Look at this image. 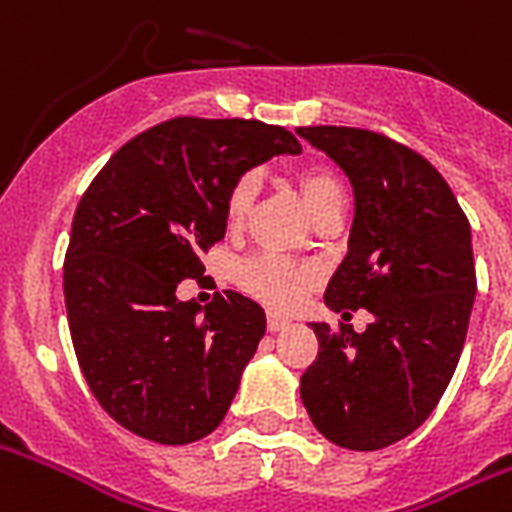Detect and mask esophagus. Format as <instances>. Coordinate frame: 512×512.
Returning <instances> with one entry per match:
<instances>
[{"instance_id": "1", "label": "esophagus", "mask_w": 512, "mask_h": 512, "mask_svg": "<svg viewBox=\"0 0 512 512\" xmlns=\"http://www.w3.org/2000/svg\"><path fill=\"white\" fill-rule=\"evenodd\" d=\"M292 322L287 317H282V314H276V311H271V314H268V330H271V333H279V330H287V327H290Z\"/></svg>"}]
</instances>
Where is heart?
Listing matches in <instances>:
<instances>
[{"label": "heart", "instance_id": "1", "mask_svg": "<svg viewBox=\"0 0 512 512\" xmlns=\"http://www.w3.org/2000/svg\"><path fill=\"white\" fill-rule=\"evenodd\" d=\"M298 187L303 201H306L308 212L317 217L325 206L343 201V187L333 171L325 166H306L298 171ZM257 190H260V179L255 171L241 174L233 187H230L228 198H225V220L230 228H241L252 214L255 206ZM317 279V273L311 265L292 263L287 257L276 255H257L249 257L247 263L239 265V282L241 287L255 295L268 306H295Z\"/></svg>", "mask_w": 512, "mask_h": 512}]
</instances>
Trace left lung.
<instances>
[{
    "label": "left lung",
    "instance_id": "obj_1",
    "mask_svg": "<svg viewBox=\"0 0 512 512\" xmlns=\"http://www.w3.org/2000/svg\"><path fill=\"white\" fill-rule=\"evenodd\" d=\"M354 187L349 252L325 290L343 317L368 308L365 333L311 322L317 360L300 376L314 427L349 451H378L435 411L462 354L475 300L470 222L440 171L389 136L298 128Z\"/></svg>",
    "mask_w": 512,
    "mask_h": 512
}]
</instances>
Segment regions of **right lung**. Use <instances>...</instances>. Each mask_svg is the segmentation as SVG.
I'll return each mask as SVG.
<instances>
[{"instance_id": "right-lung-1", "label": "right lung", "mask_w": 512, "mask_h": 512, "mask_svg": "<svg viewBox=\"0 0 512 512\" xmlns=\"http://www.w3.org/2000/svg\"><path fill=\"white\" fill-rule=\"evenodd\" d=\"M300 142L260 120L174 117L134 136L77 204L64 260L74 354L93 397L139 438L185 446L220 427L265 335L241 292L179 300L222 241L233 182Z\"/></svg>"}]
</instances>
